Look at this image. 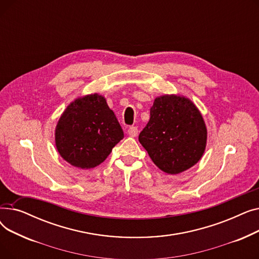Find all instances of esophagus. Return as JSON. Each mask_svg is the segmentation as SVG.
<instances>
[{"mask_svg": "<svg viewBox=\"0 0 259 259\" xmlns=\"http://www.w3.org/2000/svg\"><path fill=\"white\" fill-rule=\"evenodd\" d=\"M128 134L130 135V137H132V138L137 137V135L139 134V129H138V127H134V126L130 127V128L128 129Z\"/></svg>", "mask_w": 259, "mask_h": 259, "instance_id": "1", "label": "esophagus"}]
</instances>
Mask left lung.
<instances>
[{
  "mask_svg": "<svg viewBox=\"0 0 259 259\" xmlns=\"http://www.w3.org/2000/svg\"><path fill=\"white\" fill-rule=\"evenodd\" d=\"M139 141L154 164L164 172L179 174L194 166L207 143L205 121L195 105L186 98H156L150 119Z\"/></svg>",
  "mask_w": 259,
  "mask_h": 259,
  "instance_id": "1",
  "label": "left lung"
}]
</instances>
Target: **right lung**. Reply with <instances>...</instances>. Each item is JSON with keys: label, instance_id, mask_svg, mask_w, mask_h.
Listing matches in <instances>:
<instances>
[{"label": "right lung", "instance_id": "1", "mask_svg": "<svg viewBox=\"0 0 259 259\" xmlns=\"http://www.w3.org/2000/svg\"><path fill=\"white\" fill-rule=\"evenodd\" d=\"M124 138L113 111L102 95L91 94L67 107L56 129V145L70 165L90 169L103 162Z\"/></svg>", "mask_w": 259, "mask_h": 259}]
</instances>
